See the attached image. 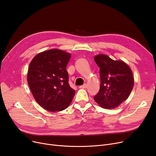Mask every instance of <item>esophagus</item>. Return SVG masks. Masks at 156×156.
<instances>
[{
  "label": "esophagus",
  "instance_id": "1",
  "mask_svg": "<svg viewBox=\"0 0 156 156\" xmlns=\"http://www.w3.org/2000/svg\"><path fill=\"white\" fill-rule=\"evenodd\" d=\"M87 87V85L86 83H85L84 85H82V86H80V89H86Z\"/></svg>",
  "mask_w": 156,
  "mask_h": 156
}]
</instances>
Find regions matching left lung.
Instances as JSON below:
<instances>
[{
  "mask_svg": "<svg viewBox=\"0 0 156 156\" xmlns=\"http://www.w3.org/2000/svg\"><path fill=\"white\" fill-rule=\"evenodd\" d=\"M100 68V90L95 101L105 109L118 107L129 96L134 87V78L129 67L123 60H114L104 54L94 56Z\"/></svg>",
  "mask_w": 156,
  "mask_h": 156,
  "instance_id": "obj_1",
  "label": "left lung"
}]
</instances>
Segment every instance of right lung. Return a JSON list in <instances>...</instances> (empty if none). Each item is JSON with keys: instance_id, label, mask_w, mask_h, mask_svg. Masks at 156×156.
<instances>
[{"instance_id": "right-lung-1", "label": "right lung", "mask_w": 156, "mask_h": 156, "mask_svg": "<svg viewBox=\"0 0 156 156\" xmlns=\"http://www.w3.org/2000/svg\"><path fill=\"white\" fill-rule=\"evenodd\" d=\"M71 54L51 49L39 53L32 58L27 73L30 91L36 102L50 112L65 110L75 94L68 83L66 67Z\"/></svg>"}]
</instances>
